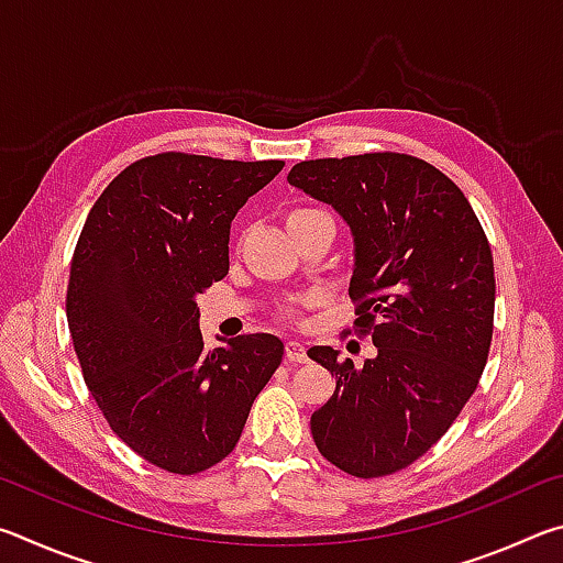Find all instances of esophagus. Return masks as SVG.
Wrapping results in <instances>:
<instances>
[{"mask_svg":"<svg viewBox=\"0 0 563 563\" xmlns=\"http://www.w3.org/2000/svg\"><path fill=\"white\" fill-rule=\"evenodd\" d=\"M285 357H288V362H305V360H308V352H305L302 342L288 340V342H285Z\"/></svg>","mask_w":563,"mask_h":563,"instance_id":"esophagus-1","label":"esophagus"}]
</instances>
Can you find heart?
<instances>
[{
    "mask_svg": "<svg viewBox=\"0 0 563 563\" xmlns=\"http://www.w3.org/2000/svg\"><path fill=\"white\" fill-rule=\"evenodd\" d=\"M312 213H318V211H292V213L288 216V221H298V218H305V216H312Z\"/></svg>",
    "mask_w": 563,
    "mask_h": 563,
    "instance_id": "1",
    "label": "heart"
}]
</instances>
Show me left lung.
Instances as JSON below:
<instances>
[{
  "label": "left lung",
  "instance_id": "1",
  "mask_svg": "<svg viewBox=\"0 0 563 563\" xmlns=\"http://www.w3.org/2000/svg\"><path fill=\"white\" fill-rule=\"evenodd\" d=\"M288 184L330 206L352 235L355 325L377 355H308L335 375L310 417L328 462L362 479L405 470L462 412L487 365L494 261L470 201L442 170L405 154L302 161Z\"/></svg>",
  "mask_w": 563,
  "mask_h": 563
}]
</instances>
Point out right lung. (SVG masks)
Wrapping results in <instances>:
<instances>
[{
    "instance_id": "1",
    "label": "right lung",
    "mask_w": 563,
    "mask_h": 563,
    "mask_svg": "<svg viewBox=\"0 0 563 563\" xmlns=\"http://www.w3.org/2000/svg\"><path fill=\"white\" fill-rule=\"evenodd\" d=\"M283 161L158 154L111 180L76 243L66 320L111 430L174 474L233 452L283 340L255 332L203 347L196 298L228 275L231 223Z\"/></svg>"
}]
</instances>
